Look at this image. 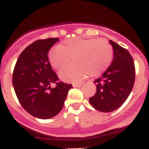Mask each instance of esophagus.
I'll return each instance as SVG.
<instances>
[{"instance_id": "34e87169", "label": "esophagus", "mask_w": 149, "mask_h": 149, "mask_svg": "<svg viewBox=\"0 0 149 149\" xmlns=\"http://www.w3.org/2000/svg\"><path fill=\"white\" fill-rule=\"evenodd\" d=\"M82 84H83V82H81V83H74L73 87L74 88H78V87H81Z\"/></svg>"}]
</instances>
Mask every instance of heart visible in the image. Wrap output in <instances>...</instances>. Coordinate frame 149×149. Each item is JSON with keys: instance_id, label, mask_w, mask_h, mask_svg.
<instances>
[{"instance_id": "heart-1", "label": "heart", "mask_w": 149, "mask_h": 149, "mask_svg": "<svg viewBox=\"0 0 149 149\" xmlns=\"http://www.w3.org/2000/svg\"><path fill=\"white\" fill-rule=\"evenodd\" d=\"M113 48L105 39L71 38L50 50L48 55L52 67L57 70L68 65L74 58V65L59 72L65 81H78L90 74L100 75L110 66L113 58Z\"/></svg>"}]
</instances>
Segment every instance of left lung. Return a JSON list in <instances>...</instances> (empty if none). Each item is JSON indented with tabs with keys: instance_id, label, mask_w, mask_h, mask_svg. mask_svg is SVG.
<instances>
[{
	"instance_id": "left-lung-1",
	"label": "left lung",
	"mask_w": 149,
	"mask_h": 149,
	"mask_svg": "<svg viewBox=\"0 0 149 149\" xmlns=\"http://www.w3.org/2000/svg\"><path fill=\"white\" fill-rule=\"evenodd\" d=\"M113 48V59L107 71L94 83L97 91L89 98L97 110L112 112L120 107L130 96L135 82V65L132 57L126 49L110 40Z\"/></svg>"
}]
</instances>
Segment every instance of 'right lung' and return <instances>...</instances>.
<instances>
[{
    "label": "right lung",
    "instance_id": "obj_1",
    "mask_svg": "<svg viewBox=\"0 0 149 149\" xmlns=\"http://www.w3.org/2000/svg\"><path fill=\"white\" fill-rule=\"evenodd\" d=\"M58 38L36 40L22 52L13 73V86L24 110L32 116L47 120L61 110L72 84L58 82L48 52ZM52 83L56 84L54 88Z\"/></svg>",
    "mask_w": 149,
    "mask_h": 149
}]
</instances>
